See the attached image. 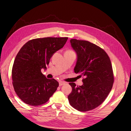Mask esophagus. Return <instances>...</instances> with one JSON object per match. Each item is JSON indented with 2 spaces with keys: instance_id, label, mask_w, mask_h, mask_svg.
Segmentation results:
<instances>
[{
  "instance_id": "esophagus-1",
  "label": "esophagus",
  "mask_w": 131,
  "mask_h": 131,
  "mask_svg": "<svg viewBox=\"0 0 131 131\" xmlns=\"http://www.w3.org/2000/svg\"><path fill=\"white\" fill-rule=\"evenodd\" d=\"M65 84V82H63V81H59V84L60 86L63 85V84Z\"/></svg>"
}]
</instances>
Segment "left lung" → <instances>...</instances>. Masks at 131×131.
Returning <instances> with one entry per match:
<instances>
[{
	"label": "left lung",
	"instance_id": "8db88e82",
	"mask_svg": "<svg viewBox=\"0 0 131 131\" xmlns=\"http://www.w3.org/2000/svg\"><path fill=\"white\" fill-rule=\"evenodd\" d=\"M72 47L77 54L74 71L84 77L82 85L69 83L72 92L68 98L70 104L79 111H89L102 103L114 82L112 66L107 53L87 40L72 39Z\"/></svg>",
	"mask_w": 131,
	"mask_h": 131
}]
</instances>
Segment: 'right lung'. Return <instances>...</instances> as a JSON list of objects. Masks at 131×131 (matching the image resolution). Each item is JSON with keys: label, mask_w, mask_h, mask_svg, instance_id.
Here are the masks:
<instances>
[{"label": "right lung", "mask_w": 131, "mask_h": 131, "mask_svg": "<svg viewBox=\"0 0 131 131\" xmlns=\"http://www.w3.org/2000/svg\"><path fill=\"white\" fill-rule=\"evenodd\" d=\"M67 37H47L29 40L21 48L12 68L13 85L25 103L37 106L46 103L56 91L59 83L47 79L41 69H46L53 54L61 49Z\"/></svg>", "instance_id": "add662e5"}]
</instances>
